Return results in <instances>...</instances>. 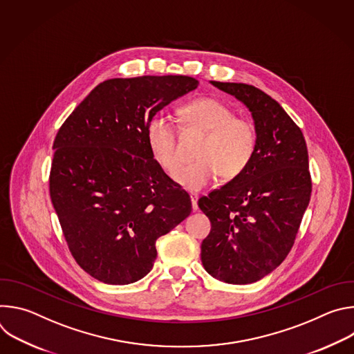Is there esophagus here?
Instances as JSON below:
<instances>
[{
    "instance_id": "esophagus-1",
    "label": "esophagus",
    "mask_w": 354,
    "mask_h": 354,
    "mask_svg": "<svg viewBox=\"0 0 354 354\" xmlns=\"http://www.w3.org/2000/svg\"><path fill=\"white\" fill-rule=\"evenodd\" d=\"M197 200H198V196H197V194H190V201H192V209H193V212H197V209H198Z\"/></svg>"
}]
</instances>
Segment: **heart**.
<instances>
[{"label": "heart", "mask_w": 354, "mask_h": 354, "mask_svg": "<svg viewBox=\"0 0 354 354\" xmlns=\"http://www.w3.org/2000/svg\"><path fill=\"white\" fill-rule=\"evenodd\" d=\"M189 129L206 133L198 144L197 161L180 165L174 179L186 190L197 192L212 185L217 176L223 182L238 178L254 158L258 136L250 120L238 118L216 97H201L182 108ZM147 142L156 161L168 172L180 161V142L175 120L157 115L148 122Z\"/></svg>", "instance_id": "b5f03b06"}]
</instances>
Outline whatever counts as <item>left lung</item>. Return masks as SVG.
I'll list each match as a JSON object with an SVG mask.
<instances>
[{"label": "left lung", "instance_id": "1", "mask_svg": "<svg viewBox=\"0 0 354 354\" xmlns=\"http://www.w3.org/2000/svg\"><path fill=\"white\" fill-rule=\"evenodd\" d=\"M212 84L250 111L258 142L254 158L234 180L198 200L210 223L201 263L228 284L255 283L288 255L313 190L301 129L279 102L254 85Z\"/></svg>", "mask_w": 354, "mask_h": 354}]
</instances>
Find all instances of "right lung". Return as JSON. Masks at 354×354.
<instances>
[{"label": "right lung", "instance_id": "obj_1", "mask_svg": "<svg viewBox=\"0 0 354 354\" xmlns=\"http://www.w3.org/2000/svg\"><path fill=\"white\" fill-rule=\"evenodd\" d=\"M197 85L187 75L112 78L60 127L50 198L71 255L93 279H142L154 266L157 239L190 214L189 194L151 154L147 126Z\"/></svg>", "mask_w": 354, "mask_h": 354}]
</instances>
